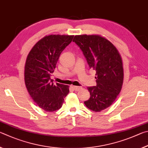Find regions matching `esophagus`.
<instances>
[{"label":"esophagus","mask_w":148,"mask_h":148,"mask_svg":"<svg viewBox=\"0 0 148 148\" xmlns=\"http://www.w3.org/2000/svg\"><path fill=\"white\" fill-rule=\"evenodd\" d=\"M73 89L75 92H78L80 90H81L82 88L81 86H73Z\"/></svg>","instance_id":"obj_1"}]
</instances>
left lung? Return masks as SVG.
Wrapping results in <instances>:
<instances>
[{
    "mask_svg": "<svg viewBox=\"0 0 148 148\" xmlns=\"http://www.w3.org/2000/svg\"><path fill=\"white\" fill-rule=\"evenodd\" d=\"M73 41L83 52L90 68L96 71L97 85L88 87L90 97L84 104L91 110L100 112L114 102L122 88L121 55L109 40L100 35H77Z\"/></svg>",
    "mask_w": 148,
    "mask_h": 148,
    "instance_id": "8db88e82",
    "label": "left lung"
}]
</instances>
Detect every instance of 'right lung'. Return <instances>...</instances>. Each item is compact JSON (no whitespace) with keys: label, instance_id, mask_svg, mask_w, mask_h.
Segmentation results:
<instances>
[{"label":"right lung","instance_id":"right-lung-1","mask_svg":"<svg viewBox=\"0 0 148 148\" xmlns=\"http://www.w3.org/2000/svg\"><path fill=\"white\" fill-rule=\"evenodd\" d=\"M74 36L51 34L36 43L28 53L25 66V82L34 101L46 112L60 108L69 92V86L53 83V73L59 56Z\"/></svg>","mask_w":148,"mask_h":148}]
</instances>
